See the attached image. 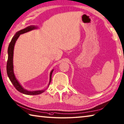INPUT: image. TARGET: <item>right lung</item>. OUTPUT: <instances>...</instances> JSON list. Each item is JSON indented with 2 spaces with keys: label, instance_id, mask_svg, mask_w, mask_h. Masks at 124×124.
Wrapping results in <instances>:
<instances>
[{
  "label": "right lung",
  "instance_id": "right-lung-1",
  "mask_svg": "<svg viewBox=\"0 0 124 124\" xmlns=\"http://www.w3.org/2000/svg\"><path fill=\"white\" fill-rule=\"evenodd\" d=\"M36 28V27L34 26H30L26 27L25 28L23 29V30H20L17 32L15 35H14L13 38L12 39L11 41L9 43L8 48V59H7V65H6V70H7V74L9 77V79H10L12 83L13 84L14 86L15 87L16 89L17 90L19 91L20 93H23L25 94H28V95H37V94H39L41 93H43L45 90H39V91H29L26 90L24 89L23 87L21 86L20 83H19L18 81H17L15 75L14 74L13 72V50H14V45L16 41L18 39L22 34H23L28 31L34 30V29ZM53 70H52L50 74V81L49 83L48 86L49 85L50 83L52 81V75L53 72Z\"/></svg>",
  "mask_w": 124,
  "mask_h": 124
}]
</instances>
